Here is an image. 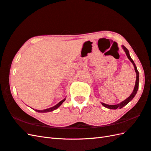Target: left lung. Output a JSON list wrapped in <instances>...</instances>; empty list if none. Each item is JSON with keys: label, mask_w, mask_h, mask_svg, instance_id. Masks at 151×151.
Returning <instances> with one entry per match:
<instances>
[{"label": "left lung", "mask_w": 151, "mask_h": 151, "mask_svg": "<svg viewBox=\"0 0 151 151\" xmlns=\"http://www.w3.org/2000/svg\"><path fill=\"white\" fill-rule=\"evenodd\" d=\"M122 48L124 49V52H126V55L127 57V58L129 59V60L132 63V64H133V66L134 68V70H135V72H136L137 73V79H136V82H135V86H134V90L133 91L132 93H131V94L129 96L128 98H127V99H126L125 100H124L123 101H122L121 103H119L117 104V105H106V104L105 103H101L102 105L107 108V109H114V110H115L117 109H122V107H124V106H126L127 103H128L129 102H130L131 100H132L133 99V98L135 96V95L137 94V92L138 91V83H139V73L138 71V69L137 68V66L136 65H135L134 61L133 60V59H131L130 55H129V51L128 50H127L124 46H122Z\"/></svg>", "instance_id": "obj_1"}]
</instances>
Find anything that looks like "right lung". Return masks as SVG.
Here are the masks:
<instances>
[{"label":"right lung","instance_id":"add662e5","mask_svg":"<svg viewBox=\"0 0 151 151\" xmlns=\"http://www.w3.org/2000/svg\"><path fill=\"white\" fill-rule=\"evenodd\" d=\"M65 98H64V99L62 100L61 101H60L59 103L57 104L56 105H55L53 107H51V108H49V109H45V110H35L36 111H37V112H41V113H45V112H49V111H52L53 110H55V109H57V108H59L62 104H63V103L65 101ZM34 110V109H33Z\"/></svg>","mask_w":151,"mask_h":151}]
</instances>
